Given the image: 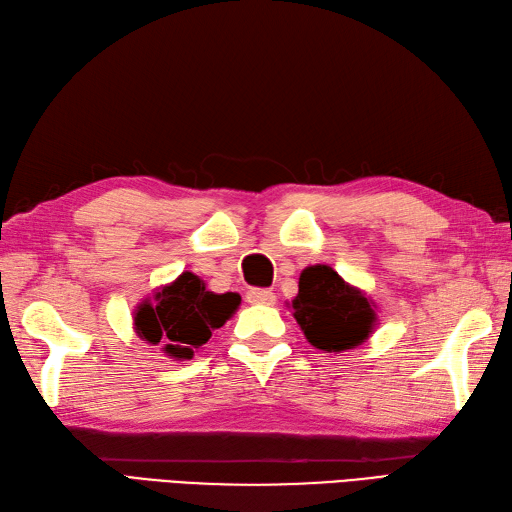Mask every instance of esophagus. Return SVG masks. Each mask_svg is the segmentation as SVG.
I'll return each instance as SVG.
<instances>
[{
	"instance_id": "34e87169",
	"label": "esophagus",
	"mask_w": 512,
	"mask_h": 512,
	"mask_svg": "<svg viewBox=\"0 0 512 512\" xmlns=\"http://www.w3.org/2000/svg\"><path fill=\"white\" fill-rule=\"evenodd\" d=\"M245 299L249 304H263V306H271L276 304V293L269 289H249Z\"/></svg>"
}]
</instances>
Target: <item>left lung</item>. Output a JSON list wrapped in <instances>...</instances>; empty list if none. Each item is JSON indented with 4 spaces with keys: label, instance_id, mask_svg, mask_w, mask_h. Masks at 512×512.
<instances>
[{
    "label": "left lung",
    "instance_id": "obj_1",
    "mask_svg": "<svg viewBox=\"0 0 512 512\" xmlns=\"http://www.w3.org/2000/svg\"><path fill=\"white\" fill-rule=\"evenodd\" d=\"M291 308L308 343L323 352L352 350L369 339L378 321L369 297L328 265L302 271Z\"/></svg>",
    "mask_w": 512,
    "mask_h": 512
}]
</instances>
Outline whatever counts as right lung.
Listing matches in <instances>:
<instances>
[{
	"instance_id": "obj_1",
	"label": "right lung",
	"mask_w": 512,
	"mask_h": 512,
	"mask_svg": "<svg viewBox=\"0 0 512 512\" xmlns=\"http://www.w3.org/2000/svg\"><path fill=\"white\" fill-rule=\"evenodd\" d=\"M241 304L239 293H213L202 278L184 271L134 310L136 334L171 358H193L213 330L221 328Z\"/></svg>"
}]
</instances>
